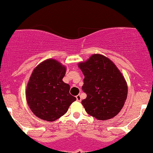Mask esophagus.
Listing matches in <instances>:
<instances>
[{
    "mask_svg": "<svg viewBox=\"0 0 153 153\" xmlns=\"http://www.w3.org/2000/svg\"><path fill=\"white\" fill-rule=\"evenodd\" d=\"M76 100H77V101H78V102H80L81 101L80 94H78V95L76 96Z\"/></svg>",
    "mask_w": 153,
    "mask_h": 153,
    "instance_id": "esophagus-1",
    "label": "esophagus"
}]
</instances>
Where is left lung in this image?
Masks as SVG:
<instances>
[{
	"label": "left lung",
	"instance_id": "obj_1",
	"mask_svg": "<svg viewBox=\"0 0 153 153\" xmlns=\"http://www.w3.org/2000/svg\"><path fill=\"white\" fill-rule=\"evenodd\" d=\"M78 66L85 76L82 90L87 97L82 104L87 113L99 120L117 116L124 105L128 87L114 63L101 54H94Z\"/></svg>",
	"mask_w": 153,
	"mask_h": 153
}]
</instances>
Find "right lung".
Wrapping results in <instances>:
<instances>
[{"label": "right lung", "instance_id": "obj_1", "mask_svg": "<svg viewBox=\"0 0 153 153\" xmlns=\"http://www.w3.org/2000/svg\"><path fill=\"white\" fill-rule=\"evenodd\" d=\"M65 67L53 59L39 64L33 71L27 86L26 98L36 117L54 121L66 113L76 100L69 92L70 85L62 80Z\"/></svg>", "mask_w": 153, "mask_h": 153}]
</instances>
